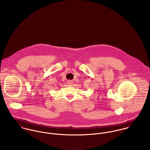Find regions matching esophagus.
<instances>
[{
    "label": "esophagus",
    "instance_id": "1",
    "mask_svg": "<svg viewBox=\"0 0 150 150\" xmlns=\"http://www.w3.org/2000/svg\"><path fill=\"white\" fill-rule=\"evenodd\" d=\"M67 84L69 86H71L73 84V82L71 81H67Z\"/></svg>",
    "mask_w": 150,
    "mask_h": 150
}]
</instances>
